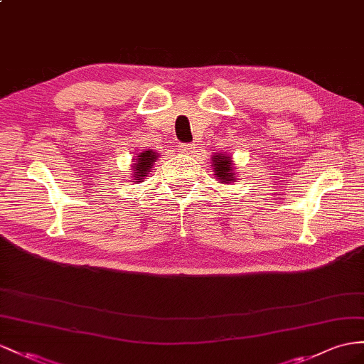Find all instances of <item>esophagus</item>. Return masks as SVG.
Instances as JSON below:
<instances>
[{
	"label": "esophagus",
	"instance_id": "34e87169",
	"mask_svg": "<svg viewBox=\"0 0 364 364\" xmlns=\"http://www.w3.org/2000/svg\"><path fill=\"white\" fill-rule=\"evenodd\" d=\"M180 152L188 154V155L195 154V146H193V144H181V146H180Z\"/></svg>",
	"mask_w": 364,
	"mask_h": 364
}]
</instances>
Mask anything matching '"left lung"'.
<instances>
[{"label": "left lung", "instance_id": "1", "mask_svg": "<svg viewBox=\"0 0 364 364\" xmlns=\"http://www.w3.org/2000/svg\"><path fill=\"white\" fill-rule=\"evenodd\" d=\"M212 167H213V175L218 178V183L229 184L237 181L235 178V167L234 161H232V156L225 154H213L212 155Z\"/></svg>", "mask_w": 364, "mask_h": 364}]
</instances>
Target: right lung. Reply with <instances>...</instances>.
<instances>
[{
  "instance_id": "add662e5",
  "label": "right lung",
  "mask_w": 364,
  "mask_h": 364,
  "mask_svg": "<svg viewBox=\"0 0 364 364\" xmlns=\"http://www.w3.org/2000/svg\"><path fill=\"white\" fill-rule=\"evenodd\" d=\"M158 156H160V154H156L155 151H152V149H147V151H143L141 154H138L135 163L132 164V178H134V183L138 184V183H143L149 173H151L152 167L155 164V161L158 160Z\"/></svg>"
}]
</instances>
